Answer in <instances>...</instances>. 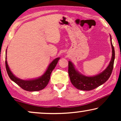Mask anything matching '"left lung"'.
Returning a JSON list of instances; mask_svg holds the SVG:
<instances>
[{"mask_svg": "<svg viewBox=\"0 0 121 121\" xmlns=\"http://www.w3.org/2000/svg\"><path fill=\"white\" fill-rule=\"evenodd\" d=\"M110 36L111 44L112 47V57L107 67L103 72L97 75L88 77L81 74L75 69L71 61L68 63V74L71 82L76 88L81 90L90 91L99 87L105 83L109 79L113 70L115 60V49L112 43L111 36Z\"/></svg>", "mask_w": 121, "mask_h": 121, "instance_id": "1", "label": "left lung"}]
</instances>
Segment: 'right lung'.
I'll use <instances>...</instances> for the list:
<instances>
[{"instance_id": "add662e5", "label": "right lung", "mask_w": 121, "mask_h": 121, "mask_svg": "<svg viewBox=\"0 0 121 121\" xmlns=\"http://www.w3.org/2000/svg\"><path fill=\"white\" fill-rule=\"evenodd\" d=\"M60 58H56L52 62L49 64L47 70L42 76L37 78L29 79V80H22L18 78L15 76L10 69L8 65L7 60H6V57H5V67L7 71L8 74L11 80L17 84L19 86L25 90L29 91H36L43 89L47 84L50 79V76L52 70L54 69L57 65L58 62Z\"/></svg>"}]
</instances>
